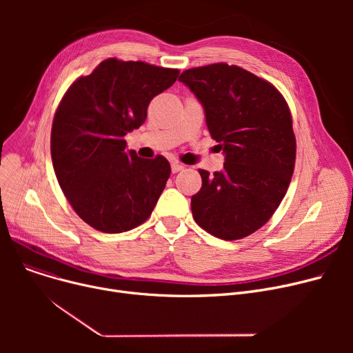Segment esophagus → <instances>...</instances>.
Segmentation results:
<instances>
[{
	"label": "esophagus",
	"instance_id": "obj_1",
	"mask_svg": "<svg viewBox=\"0 0 353 353\" xmlns=\"http://www.w3.org/2000/svg\"><path fill=\"white\" fill-rule=\"evenodd\" d=\"M184 169V165L181 164V163H179V161H173L172 163V172L173 173H179V172H181Z\"/></svg>",
	"mask_w": 353,
	"mask_h": 353
}]
</instances>
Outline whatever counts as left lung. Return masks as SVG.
I'll return each instance as SVG.
<instances>
[{
	"instance_id": "obj_1",
	"label": "left lung",
	"mask_w": 353,
	"mask_h": 353,
	"mask_svg": "<svg viewBox=\"0 0 353 353\" xmlns=\"http://www.w3.org/2000/svg\"><path fill=\"white\" fill-rule=\"evenodd\" d=\"M205 110L223 170H199L192 197L196 223L223 240L261 229L283 200L294 169L296 140L289 107L270 83L225 63L190 68L179 77Z\"/></svg>"
}]
</instances>
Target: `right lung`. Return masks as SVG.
Segmentation results:
<instances>
[{
  "label": "right lung",
  "mask_w": 353,
  "mask_h": 353,
  "mask_svg": "<svg viewBox=\"0 0 353 353\" xmlns=\"http://www.w3.org/2000/svg\"><path fill=\"white\" fill-rule=\"evenodd\" d=\"M177 77L174 68L108 59L67 90L51 128L52 167L70 205L91 228L123 233L152 214L170 164L127 150L124 136L144 123L153 97Z\"/></svg>",
  "instance_id": "1"
}]
</instances>
